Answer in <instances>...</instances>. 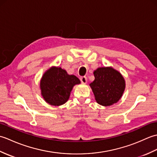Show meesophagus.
Returning <instances> with one entry per match:
<instances>
[{
    "label": "esophagus",
    "instance_id": "1",
    "mask_svg": "<svg viewBox=\"0 0 157 157\" xmlns=\"http://www.w3.org/2000/svg\"><path fill=\"white\" fill-rule=\"evenodd\" d=\"M80 80L83 84H86L87 83V78L86 76H82L80 78Z\"/></svg>",
    "mask_w": 157,
    "mask_h": 157
}]
</instances>
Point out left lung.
<instances>
[{"label": "left lung", "mask_w": 157, "mask_h": 157, "mask_svg": "<svg viewBox=\"0 0 157 157\" xmlns=\"http://www.w3.org/2000/svg\"><path fill=\"white\" fill-rule=\"evenodd\" d=\"M94 80L90 86L96 101L104 106H111L121 98L125 88L122 75L111 67H99L94 71Z\"/></svg>", "instance_id": "1"}]
</instances>
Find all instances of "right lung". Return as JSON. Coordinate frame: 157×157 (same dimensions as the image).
I'll return each mask as SVG.
<instances>
[{"mask_svg": "<svg viewBox=\"0 0 157 157\" xmlns=\"http://www.w3.org/2000/svg\"><path fill=\"white\" fill-rule=\"evenodd\" d=\"M79 84L80 80L74 75H69L61 67H51L43 74L40 86L46 102L60 106L68 101L73 86Z\"/></svg>", "mask_w": 157, "mask_h": 157, "instance_id": "right-lung-1", "label": "right lung"}]
</instances>
